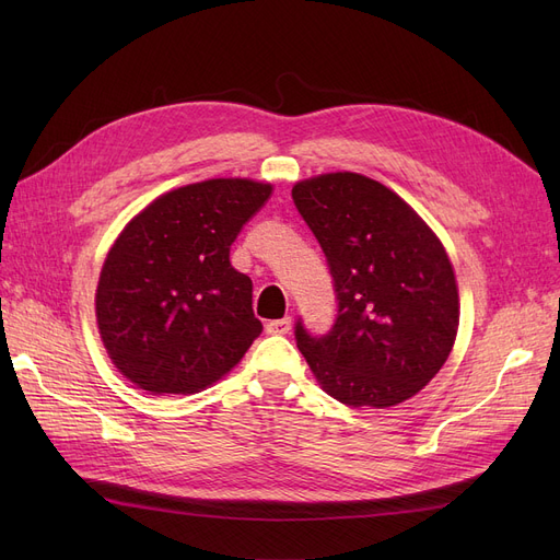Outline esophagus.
Returning <instances> with one entry per match:
<instances>
[{"instance_id":"34e87169","label":"esophagus","mask_w":560,"mask_h":560,"mask_svg":"<svg viewBox=\"0 0 560 560\" xmlns=\"http://www.w3.org/2000/svg\"><path fill=\"white\" fill-rule=\"evenodd\" d=\"M292 329V319L290 317H281V319H272L265 325V331H268L270 336H285L290 334Z\"/></svg>"}]
</instances>
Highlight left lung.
<instances>
[{"instance_id": "obj_1", "label": "left lung", "mask_w": 560, "mask_h": 560, "mask_svg": "<svg viewBox=\"0 0 560 560\" xmlns=\"http://www.w3.org/2000/svg\"><path fill=\"white\" fill-rule=\"evenodd\" d=\"M292 201L327 256L336 319L295 340L313 374L347 406L388 408L445 365L458 329V288L445 247L410 206L363 174L300 182Z\"/></svg>"}]
</instances>
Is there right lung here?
<instances>
[{
	"instance_id": "add662e5",
	"label": "right lung",
	"mask_w": 560,
	"mask_h": 560,
	"mask_svg": "<svg viewBox=\"0 0 560 560\" xmlns=\"http://www.w3.org/2000/svg\"><path fill=\"white\" fill-rule=\"evenodd\" d=\"M270 184L211 179L176 188L136 215L110 247L97 325L115 368L142 390L192 395L238 363L262 325L252 279L231 268L243 224Z\"/></svg>"
}]
</instances>
